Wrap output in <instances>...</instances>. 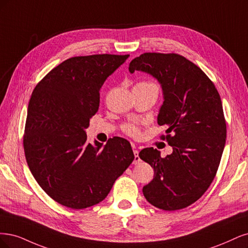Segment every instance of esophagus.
Returning <instances> with one entry per match:
<instances>
[{
    "label": "esophagus",
    "mask_w": 248,
    "mask_h": 248,
    "mask_svg": "<svg viewBox=\"0 0 248 248\" xmlns=\"http://www.w3.org/2000/svg\"><path fill=\"white\" fill-rule=\"evenodd\" d=\"M134 155H135V158H134V162L133 164L134 165H137L141 162V158L139 156V151L138 150H134Z\"/></svg>",
    "instance_id": "1"
}]
</instances>
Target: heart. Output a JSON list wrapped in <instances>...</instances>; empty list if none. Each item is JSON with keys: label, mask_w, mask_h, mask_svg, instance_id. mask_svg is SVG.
<instances>
[{"label": "heart", "mask_w": 248, "mask_h": 248, "mask_svg": "<svg viewBox=\"0 0 248 248\" xmlns=\"http://www.w3.org/2000/svg\"><path fill=\"white\" fill-rule=\"evenodd\" d=\"M137 85H154V84L147 83V82H141V83H138ZM124 130L125 133H127L129 135H132V136H136V135H138V133H139L138 127L134 125V124H125L124 127Z\"/></svg>", "instance_id": "1"}]
</instances>
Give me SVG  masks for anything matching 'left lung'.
Instances as JSON below:
<instances>
[{
	"label": "left lung",
	"mask_w": 248,
	"mask_h": 248,
	"mask_svg": "<svg viewBox=\"0 0 248 248\" xmlns=\"http://www.w3.org/2000/svg\"><path fill=\"white\" fill-rule=\"evenodd\" d=\"M129 71L144 72L161 84L164 102L157 124L166 125L163 139L173 148L164 158L153 147L140 151V158L155 171L143 195L159 209L186 208L210 186L225 148L219 93L201 69L176 53H143L130 62Z\"/></svg>",
	"instance_id": "1"
}]
</instances>
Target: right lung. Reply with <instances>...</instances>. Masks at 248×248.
Wrapping results in <instances>:
<instances>
[{
  "label": "right lung",
  "instance_id": "add662e5",
  "mask_svg": "<svg viewBox=\"0 0 248 248\" xmlns=\"http://www.w3.org/2000/svg\"><path fill=\"white\" fill-rule=\"evenodd\" d=\"M129 54H93L63 61L31 93L23 148L38 185L55 202L84 209L102 202L134 161L130 142H86L100 90Z\"/></svg>",
  "mask_w": 248,
  "mask_h": 248
}]
</instances>
